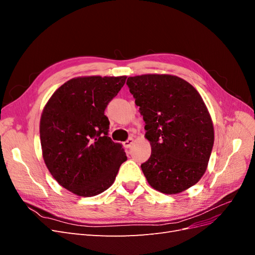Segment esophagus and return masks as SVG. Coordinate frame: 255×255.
I'll use <instances>...</instances> for the list:
<instances>
[{"label":"esophagus","mask_w":255,"mask_h":255,"mask_svg":"<svg viewBox=\"0 0 255 255\" xmlns=\"http://www.w3.org/2000/svg\"><path fill=\"white\" fill-rule=\"evenodd\" d=\"M133 143H134V139L132 137H130V138H128L127 141L123 142V146H125V148H127V149H128V148H130V146H132Z\"/></svg>","instance_id":"34e87169"}]
</instances>
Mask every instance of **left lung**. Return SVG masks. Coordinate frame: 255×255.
Wrapping results in <instances>:
<instances>
[{
	"instance_id": "1",
	"label": "left lung",
	"mask_w": 255,
	"mask_h": 255,
	"mask_svg": "<svg viewBox=\"0 0 255 255\" xmlns=\"http://www.w3.org/2000/svg\"><path fill=\"white\" fill-rule=\"evenodd\" d=\"M127 85L145 122L151 156L141 170L151 187L179 194L206 171L214 144V126L196 88L170 74L129 76Z\"/></svg>"
}]
</instances>
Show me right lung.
I'll return each instance as SVG.
<instances>
[{
  "label": "right lung",
  "instance_id": "add662e5",
  "mask_svg": "<svg viewBox=\"0 0 255 255\" xmlns=\"http://www.w3.org/2000/svg\"><path fill=\"white\" fill-rule=\"evenodd\" d=\"M127 76H80L66 82L45 104L40 118L42 156L59 185L80 197L110 188L123 161L122 144L109 137L104 115Z\"/></svg>",
  "mask_w": 255,
  "mask_h": 255
}]
</instances>
